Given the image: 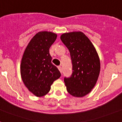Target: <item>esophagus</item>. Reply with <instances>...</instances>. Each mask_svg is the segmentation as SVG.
Here are the masks:
<instances>
[{"label": "esophagus", "mask_w": 122, "mask_h": 122, "mask_svg": "<svg viewBox=\"0 0 122 122\" xmlns=\"http://www.w3.org/2000/svg\"><path fill=\"white\" fill-rule=\"evenodd\" d=\"M58 69H59V71H60V72H62V67H61V66H59L58 67Z\"/></svg>", "instance_id": "34e87169"}]
</instances>
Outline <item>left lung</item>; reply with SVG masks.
<instances>
[{
  "label": "left lung",
  "mask_w": 122,
  "mask_h": 122,
  "mask_svg": "<svg viewBox=\"0 0 122 122\" xmlns=\"http://www.w3.org/2000/svg\"><path fill=\"white\" fill-rule=\"evenodd\" d=\"M61 41L70 53L72 74L64 78L67 92L76 97H82L90 93L99 77L101 63L92 42L81 31L65 33Z\"/></svg>",
  "instance_id": "1"
}]
</instances>
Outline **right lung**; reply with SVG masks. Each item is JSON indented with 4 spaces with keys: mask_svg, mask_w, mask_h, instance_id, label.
<instances>
[{
    "mask_svg": "<svg viewBox=\"0 0 122 122\" xmlns=\"http://www.w3.org/2000/svg\"><path fill=\"white\" fill-rule=\"evenodd\" d=\"M57 35L51 31H40L31 38L25 50L20 64V74L25 86L36 97L45 96L53 82L61 76L51 63L50 48Z\"/></svg>",
    "mask_w": 122,
    "mask_h": 122,
    "instance_id": "obj_1",
    "label": "right lung"
}]
</instances>
